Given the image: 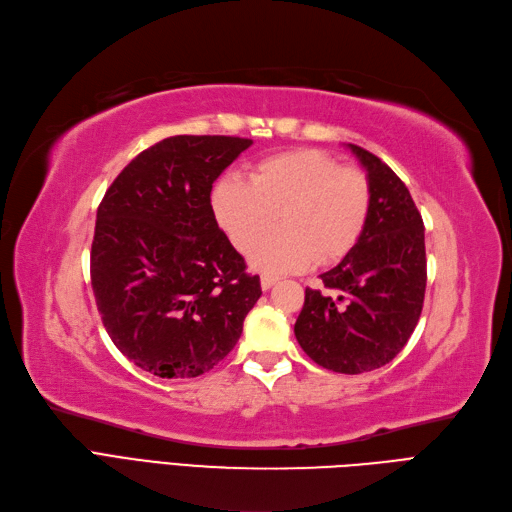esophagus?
Returning a JSON list of instances; mask_svg holds the SVG:
<instances>
[{
	"instance_id": "esophagus-1",
	"label": "esophagus",
	"mask_w": 512,
	"mask_h": 512,
	"mask_svg": "<svg viewBox=\"0 0 512 512\" xmlns=\"http://www.w3.org/2000/svg\"><path fill=\"white\" fill-rule=\"evenodd\" d=\"M279 281V277H275V275H267L264 273L262 277H260V286H262V290H269V288H273L275 284Z\"/></svg>"
}]
</instances>
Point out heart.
Wrapping results in <instances>:
<instances>
[{
  "mask_svg": "<svg viewBox=\"0 0 512 512\" xmlns=\"http://www.w3.org/2000/svg\"><path fill=\"white\" fill-rule=\"evenodd\" d=\"M211 209L239 252L279 213L282 226L253 244L250 260L260 271H296L356 248L370 214V184L360 169L339 165L328 152L298 148L262 158L248 182L222 178L211 190Z\"/></svg>",
  "mask_w": 512,
  "mask_h": 512,
  "instance_id": "heart-1",
  "label": "heart"
}]
</instances>
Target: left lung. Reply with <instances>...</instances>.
Returning a JSON list of instances; mask_svg holds the SVG:
<instances>
[{
	"label": "left lung",
	"instance_id": "8db88e82",
	"mask_svg": "<svg viewBox=\"0 0 512 512\" xmlns=\"http://www.w3.org/2000/svg\"><path fill=\"white\" fill-rule=\"evenodd\" d=\"M366 169L370 214L356 248L305 290L298 345L334 373L360 375L392 362L419 322L426 294L424 220L409 188L381 158L347 144Z\"/></svg>",
	"mask_w": 512,
	"mask_h": 512
}]
</instances>
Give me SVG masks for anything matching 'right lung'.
Masks as SVG:
<instances>
[{"instance_id":"add662e5","label":"right lung","mask_w":512,"mask_h":512,"mask_svg":"<svg viewBox=\"0 0 512 512\" xmlns=\"http://www.w3.org/2000/svg\"><path fill=\"white\" fill-rule=\"evenodd\" d=\"M252 139L175 135L137 154L97 209L91 284L110 339L163 379L214 368L260 298L211 209V184Z\"/></svg>"}]
</instances>
